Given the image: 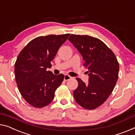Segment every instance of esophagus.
<instances>
[{
    "mask_svg": "<svg viewBox=\"0 0 135 135\" xmlns=\"http://www.w3.org/2000/svg\"><path fill=\"white\" fill-rule=\"evenodd\" d=\"M71 78H72L71 76H70L69 75H65V77H64V80H65V81H68V80H70Z\"/></svg>",
    "mask_w": 135,
    "mask_h": 135,
    "instance_id": "1",
    "label": "esophagus"
}]
</instances>
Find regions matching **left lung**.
I'll use <instances>...</instances> for the list:
<instances>
[{
	"instance_id": "1",
	"label": "left lung",
	"mask_w": 135,
	"mask_h": 135,
	"mask_svg": "<svg viewBox=\"0 0 135 135\" xmlns=\"http://www.w3.org/2000/svg\"><path fill=\"white\" fill-rule=\"evenodd\" d=\"M68 40L79 51L88 69V84L76 78L78 86L73 92L74 98L83 108L95 109L112 92L118 78L119 63L111 49L98 38L72 34Z\"/></svg>"
}]
</instances>
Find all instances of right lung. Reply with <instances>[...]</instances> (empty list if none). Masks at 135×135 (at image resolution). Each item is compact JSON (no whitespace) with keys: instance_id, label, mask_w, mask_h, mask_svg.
<instances>
[{"instance_id":"obj_1","label":"right lung","mask_w":135,"mask_h":135,"mask_svg":"<svg viewBox=\"0 0 135 135\" xmlns=\"http://www.w3.org/2000/svg\"><path fill=\"white\" fill-rule=\"evenodd\" d=\"M69 34L49 35L33 39L19 53L14 66L16 81L22 96L31 105L41 108L49 104L64 80L47 71L51 61Z\"/></svg>"}]
</instances>
